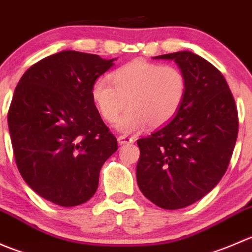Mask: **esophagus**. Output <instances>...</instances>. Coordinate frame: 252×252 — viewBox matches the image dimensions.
Returning <instances> with one entry per match:
<instances>
[{"instance_id":"obj_1","label":"esophagus","mask_w":252,"mask_h":252,"mask_svg":"<svg viewBox=\"0 0 252 252\" xmlns=\"http://www.w3.org/2000/svg\"><path fill=\"white\" fill-rule=\"evenodd\" d=\"M134 141L133 138H129V136L121 135L118 136V144L119 145H126V144H131Z\"/></svg>"}]
</instances>
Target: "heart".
Segmentation results:
<instances>
[{
	"label": "heart",
	"mask_w": 252,
	"mask_h": 252,
	"mask_svg": "<svg viewBox=\"0 0 252 252\" xmlns=\"http://www.w3.org/2000/svg\"><path fill=\"white\" fill-rule=\"evenodd\" d=\"M110 83L97 80L91 88V98L102 119H119L121 133L131 134L149 124L152 128L168 123L178 113L188 90L187 77L175 65L146 60H134L110 74Z\"/></svg>",
	"instance_id": "obj_1"
}]
</instances>
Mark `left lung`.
Masks as SVG:
<instances>
[{"label":"left lung","mask_w":252,"mask_h":252,"mask_svg":"<svg viewBox=\"0 0 252 252\" xmlns=\"http://www.w3.org/2000/svg\"><path fill=\"white\" fill-rule=\"evenodd\" d=\"M173 60L188 90L174 118L138 140L136 180L145 197L164 210L202 199L220 183L238 136L235 101L222 73L189 51L157 56Z\"/></svg>","instance_id":"1"}]
</instances>
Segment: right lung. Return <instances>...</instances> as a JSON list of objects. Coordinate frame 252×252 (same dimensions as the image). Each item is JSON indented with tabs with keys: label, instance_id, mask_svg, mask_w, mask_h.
I'll return each mask as SVG.
<instances>
[{
	"label": "right lung",
	"instance_id": "add662e5",
	"mask_svg": "<svg viewBox=\"0 0 252 252\" xmlns=\"http://www.w3.org/2000/svg\"><path fill=\"white\" fill-rule=\"evenodd\" d=\"M114 60L62 51L23 74L8 111L14 158L23 179L63 207L86 202L117 139L96 110L91 88Z\"/></svg>",
	"mask_w": 252,
	"mask_h": 252
}]
</instances>
